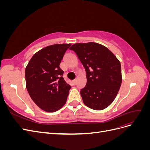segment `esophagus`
Instances as JSON below:
<instances>
[{
    "mask_svg": "<svg viewBox=\"0 0 150 150\" xmlns=\"http://www.w3.org/2000/svg\"><path fill=\"white\" fill-rule=\"evenodd\" d=\"M72 83H73L74 84H76V83H77V80L76 79H74L73 81H72Z\"/></svg>",
    "mask_w": 150,
    "mask_h": 150,
    "instance_id": "34e87169",
    "label": "esophagus"
}]
</instances>
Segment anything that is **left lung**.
Returning <instances> with one entry per match:
<instances>
[{
    "instance_id": "obj_1",
    "label": "left lung",
    "mask_w": 150,
    "mask_h": 150,
    "mask_svg": "<svg viewBox=\"0 0 150 150\" xmlns=\"http://www.w3.org/2000/svg\"><path fill=\"white\" fill-rule=\"evenodd\" d=\"M84 67L87 83L81 89L85 105L102 110L114 101L122 82L120 62L107 47L95 42L77 43L69 48Z\"/></svg>"
}]
</instances>
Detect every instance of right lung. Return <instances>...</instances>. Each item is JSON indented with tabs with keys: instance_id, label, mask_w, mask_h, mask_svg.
Here are the masks:
<instances>
[{
	"instance_id": "right-lung-1",
	"label": "right lung",
	"mask_w": 150,
	"mask_h": 150,
	"mask_svg": "<svg viewBox=\"0 0 150 150\" xmlns=\"http://www.w3.org/2000/svg\"><path fill=\"white\" fill-rule=\"evenodd\" d=\"M71 44L44 47L30 59L25 71L26 88L31 99L45 111L54 112L64 105L71 86L59 67Z\"/></svg>"
}]
</instances>
